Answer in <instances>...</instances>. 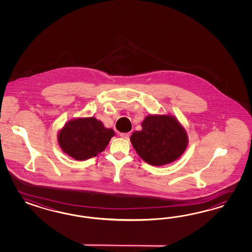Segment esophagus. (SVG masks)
Masks as SVG:
<instances>
[{
  "mask_svg": "<svg viewBox=\"0 0 252 252\" xmlns=\"http://www.w3.org/2000/svg\"><path fill=\"white\" fill-rule=\"evenodd\" d=\"M130 133H121L120 134V137L125 139H128L129 138Z\"/></svg>",
  "mask_w": 252,
  "mask_h": 252,
  "instance_id": "34e87169",
  "label": "esophagus"
}]
</instances>
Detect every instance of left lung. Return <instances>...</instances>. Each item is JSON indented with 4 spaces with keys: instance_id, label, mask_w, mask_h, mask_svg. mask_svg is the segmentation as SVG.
Returning <instances> with one entry per match:
<instances>
[{
    "instance_id": "obj_1",
    "label": "left lung",
    "mask_w": 252,
    "mask_h": 252,
    "mask_svg": "<svg viewBox=\"0 0 252 252\" xmlns=\"http://www.w3.org/2000/svg\"><path fill=\"white\" fill-rule=\"evenodd\" d=\"M141 126V131L131 135L130 141L139 157L152 165L175 161L188 147L186 129L172 115H148Z\"/></svg>"
}]
</instances>
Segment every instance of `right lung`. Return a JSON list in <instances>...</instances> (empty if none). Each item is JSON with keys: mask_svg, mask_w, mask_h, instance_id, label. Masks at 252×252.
<instances>
[{"mask_svg": "<svg viewBox=\"0 0 252 252\" xmlns=\"http://www.w3.org/2000/svg\"><path fill=\"white\" fill-rule=\"evenodd\" d=\"M115 136L112 128L94 117L70 120L58 133L62 151L75 160H84L102 153Z\"/></svg>", "mask_w": 252, "mask_h": 252, "instance_id": "1", "label": "right lung"}]
</instances>
